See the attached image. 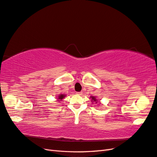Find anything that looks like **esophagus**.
<instances>
[{"mask_svg":"<svg viewBox=\"0 0 157 157\" xmlns=\"http://www.w3.org/2000/svg\"><path fill=\"white\" fill-rule=\"evenodd\" d=\"M77 95H82V92H77Z\"/></svg>","mask_w":157,"mask_h":157,"instance_id":"1","label":"esophagus"}]
</instances>
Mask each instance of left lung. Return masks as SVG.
I'll return each instance as SVG.
<instances>
[{"mask_svg": "<svg viewBox=\"0 0 157 157\" xmlns=\"http://www.w3.org/2000/svg\"><path fill=\"white\" fill-rule=\"evenodd\" d=\"M90 98H92V102H95L96 103H98V100H97V99H96V97L91 96V97H90Z\"/></svg>", "mask_w": 157, "mask_h": 157, "instance_id": "obj_1", "label": "left lung"}]
</instances>
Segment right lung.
I'll list each match as a JSON object with an SVG mask.
<instances>
[{
  "mask_svg": "<svg viewBox=\"0 0 157 157\" xmlns=\"http://www.w3.org/2000/svg\"><path fill=\"white\" fill-rule=\"evenodd\" d=\"M65 97V94H59V96H58V101H61Z\"/></svg>",
  "mask_w": 157,
  "mask_h": 157,
  "instance_id": "right-lung-1",
  "label": "right lung"
}]
</instances>
